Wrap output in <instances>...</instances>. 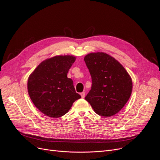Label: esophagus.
Returning <instances> with one entry per match:
<instances>
[{
	"instance_id": "1",
	"label": "esophagus",
	"mask_w": 160,
	"mask_h": 160,
	"mask_svg": "<svg viewBox=\"0 0 160 160\" xmlns=\"http://www.w3.org/2000/svg\"><path fill=\"white\" fill-rule=\"evenodd\" d=\"M80 95H81L82 98H84L85 96V91H83V92H82V93H80Z\"/></svg>"
}]
</instances>
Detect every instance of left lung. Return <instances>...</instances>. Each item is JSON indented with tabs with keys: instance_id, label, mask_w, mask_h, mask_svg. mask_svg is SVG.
<instances>
[{
	"instance_id": "1",
	"label": "left lung",
	"mask_w": 160,
	"mask_h": 160,
	"mask_svg": "<svg viewBox=\"0 0 160 160\" xmlns=\"http://www.w3.org/2000/svg\"><path fill=\"white\" fill-rule=\"evenodd\" d=\"M84 61L92 79L85 100L101 116L108 118L118 113L132 94L130 75L119 62L105 52L89 53Z\"/></svg>"
}]
</instances>
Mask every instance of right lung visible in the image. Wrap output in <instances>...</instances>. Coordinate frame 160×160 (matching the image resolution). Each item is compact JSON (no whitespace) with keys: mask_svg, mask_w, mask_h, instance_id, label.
<instances>
[{"mask_svg":"<svg viewBox=\"0 0 160 160\" xmlns=\"http://www.w3.org/2000/svg\"><path fill=\"white\" fill-rule=\"evenodd\" d=\"M75 59L72 55L47 59L41 62L28 77L27 89L30 98L35 107L47 116L61 117L81 98L76 93L73 81L67 77Z\"/></svg>","mask_w":160,"mask_h":160,"instance_id":"right-lung-1","label":"right lung"}]
</instances>
